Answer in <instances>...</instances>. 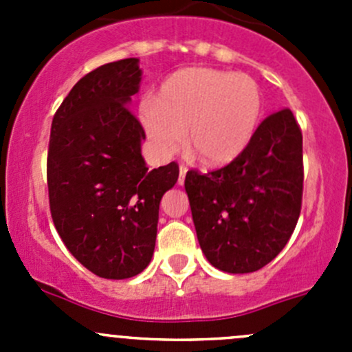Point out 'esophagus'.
<instances>
[{
  "label": "esophagus",
  "instance_id": "esophagus-1",
  "mask_svg": "<svg viewBox=\"0 0 352 352\" xmlns=\"http://www.w3.org/2000/svg\"><path fill=\"white\" fill-rule=\"evenodd\" d=\"M186 173H187V166L180 165L179 166V184H180V186H182L184 180H186Z\"/></svg>",
  "mask_w": 352,
  "mask_h": 352
}]
</instances>
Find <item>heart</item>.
Segmentation results:
<instances>
[{"instance_id": "b5f03b06", "label": "heart", "mask_w": 352, "mask_h": 352, "mask_svg": "<svg viewBox=\"0 0 352 352\" xmlns=\"http://www.w3.org/2000/svg\"><path fill=\"white\" fill-rule=\"evenodd\" d=\"M264 97L243 73L186 67L170 74L153 102L141 109V122L160 158L187 143L206 166H225L247 150L257 131Z\"/></svg>"}]
</instances>
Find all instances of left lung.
Masks as SVG:
<instances>
[{
	"label": "left lung",
	"instance_id": "left-lung-1",
	"mask_svg": "<svg viewBox=\"0 0 352 352\" xmlns=\"http://www.w3.org/2000/svg\"><path fill=\"white\" fill-rule=\"evenodd\" d=\"M197 240L219 271L264 267L293 235L303 196V136L289 109L261 122L247 150L212 172L186 175Z\"/></svg>",
	"mask_w": 352,
	"mask_h": 352
}]
</instances>
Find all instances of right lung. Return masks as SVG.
Returning a JSON list of instances; mask_svg holds the SVG:
<instances>
[{
	"label": "right lung",
	"mask_w": 352,
	"mask_h": 352,
	"mask_svg": "<svg viewBox=\"0 0 352 352\" xmlns=\"http://www.w3.org/2000/svg\"><path fill=\"white\" fill-rule=\"evenodd\" d=\"M140 59L85 74L54 113L47 151L51 216L66 248L88 271L127 279L150 264L163 194L175 162L148 170L144 129L129 102L140 90Z\"/></svg>",
	"instance_id": "1"
}]
</instances>
